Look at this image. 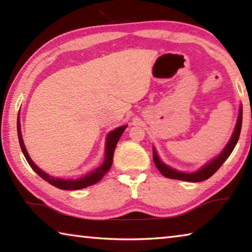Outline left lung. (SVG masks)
Instances as JSON below:
<instances>
[{"label":"left lung","instance_id":"obj_1","mask_svg":"<svg viewBox=\"0 0 252 252\" xmlns=\"http://www.w3.org/2000/svg\"><path fill=\"white\" fill-rule=\"evenodd\" d=\"M241 126H242V105L240 106V109H239V116H238L236 129H234L233 134L231 136V139H230L229 143L227 144V147L223 149V151L221 152V155L219 157H217L215 160L210 162V163L204 165L202 169L198 170L197 172L185 173V172H179L177 170L169 168L168 165H165L163 162L159 159L156 150L153 149V161H155L156 167L161 172L162 176H164L165 178H169V179H176V180L189 181V182H200V181L207 180V179L210 178L212 174H215L217 172V170L223 164V162L228 159V157L230 155H231V152L233 151V149L236 147V144L239 140Z\"/></svg>","mask_w":252,"mask_h":252}]
</instances>
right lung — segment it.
<instances>
[{"mask_svg":"<svg viewBox=\"0 0 252 252\" xmlns=\"http://www.w3.org/2000/svg\"><path fill=\"white\" fill-rule=\"evenodd\" d=\"M126 126H123L120 127H117L116 130H113L112 132H110L108 135V140H106V147H105V158L103 163H102L99 168H96L95 170H93L90 173L85 174L82 178H78V179H61V178H54L49 176L48 173H45L42 171L40 168H37L35 164L33 163V161L31 160V158L29 157L27 149L24 147L23 140H22V134H21V126H20V118L18 117V135H19V142H20V147L22 149V152L27 159L28 163L30 164L34 171H35L39 176L44 179L46 182L51 183V185L59 188V189L62 190H79V189H83V188H87L89 186L94 185V183L99 182L102 178L105 176V173H108V171L112 165L113 162V155H114V149L117 147V143L120 139V136L122 135L123 131L126 130Z\"/></svg>","mask_w":252,"mask_h":252,"instance_id":"add662e5","label":"right lung"}]
</instances>
